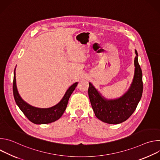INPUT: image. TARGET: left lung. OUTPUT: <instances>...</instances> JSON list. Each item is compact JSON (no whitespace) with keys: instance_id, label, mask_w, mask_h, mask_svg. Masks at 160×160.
Segmentation results:
<instances>
[{"instance_id":"obj_1","label":"left lung","mask_w":160,"mask_h":160,"mask_svg":"<svg viewBox=\"0 0 160 160\" xmlns=\"http://www.w3.org/2000/svg\"><path fill=\"white\" fill-rule=\"evenodd\" d=\"M135 72L132 83L122 97L106 99L89 83L88 94L96 117L104 123L118 124L126 121L135 110L143 91L142 73L138 62V54L135 50Z\"/></svg>"}]
</instances>
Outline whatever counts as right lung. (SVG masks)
<instances>
[{
  "label": "right lung",
  "mask_w": 160,
  "mask_h": 160,
  "mask_svg": "<svg viewBox=\"0 0 160 160\" xmlns=\"http://www.w3.org/2000/svg\"><path fill=\"white\" fill-rule=\"evenodd\" d=\"M14 72L13 80V95L16 104L27 118L35 124H48L54 122L59 119L64 113L69 98L74 91L78 83L76 82L71 85L67 90L61 101L56 105L49 108H38L33 107L22 99L19 96L16 87V73Z\"/></svg>",
  "instance_id": "obj_1"
}]
</instances>
